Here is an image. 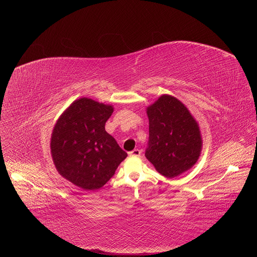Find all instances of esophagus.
<instances>
[{"label":"esophagus","instance_id":"1","mask_svg":"<svg viewBox=\"0 0 257 257\" xmlns=\"http://www.w3.org/2000/svg\"><path fill=\"white\" fill-rule=\"evenodd\" d=\"M141 155V150L140 149H134L132 152L128 153V156L131 157H139Z\"/></svg>","mask_w":257,"mask_h":257}]
</instances>
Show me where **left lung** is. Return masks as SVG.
Wrapping results in <instances>:
<instances>
[{"mask_svg": "<svg viewBox=\"0 0 257 257\" xmlns=\"http://www.w3.org/2000/svg\"><path fill=\"white\" fill-rule=\"evenodd\" d=\"M149 141L145 157L162 175L173 178L198 161L202 138L198 122L176 97L163 94L146 108Z\"/></svg>", "mask_w": 257, "mask_h": 257, "instance_id": "obj_1", "label": "left lung"}]
</instances>
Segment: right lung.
<instances>
[{
	"instance_id": "right-lung-1",
	"label": "right lung",
	"mask_w": 257,
	"mask_h": 257,
	"mask_svg": "<svg viewBox=\"0 0 257 257\" xmlns=\"http://www.w3.org/2000/svg\"><path fill=\"white\" fill-rule=\"evenodd\" d=\"M114 111L91 98L74 100L54 126L51 154L59 174L86 191L100 189L127 154L104 130Z\"/></svg>"
}]
</instances>
